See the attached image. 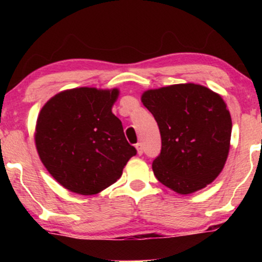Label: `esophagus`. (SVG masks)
Wrapping results in <instances>:
<instances>
[{"label":"esophagus","instance_id":"obj_1","mask_svg":"<svg viewBox=\"0 0 262 262\" xmlns=\"http://www.w3.org/2000/svg\"><path fill=\"white\" fill-rule=\"evenodd\" d=\"M135 148H137V150H138V154L143 155V144L137 143L135 144Z\"/></svg>","mask_w":262,"mask_h":262}]
</instances>
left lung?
I'll list each match as a JSON object with an SVG mask.
<instances>
[{"label": "left lung", "instance_id": "left-lung-1", "mask_svg": "<svg viewBox=\"0 0 262 262\" xmlns=\"http://www.w3.org/2000/svg\"><path fill=\"white\" fill-rule=\"evenodd\" d=\"M161 135L152 171L162 185L188 194L214 181L229 152L231 118L221 96L207 87L180 83L141 96Z\"/></svg>", "mask_w": 262, "mask_h": 262}]
</instances>
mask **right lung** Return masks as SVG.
Returning a JSON list of instances; mask_svg holds the SVG:
<instances>
[{
	"label": "right lung",
	"mask_w": 262,
	"mask_h": 262,
	"mask_svg": "<svg viewBox=\"0 0 262 262\" xmlns=\"http://www.w3.org/2000/svg\"><path fill=\"white\" fill-rule=\"evenodd\" d=\"M118 90L90 87L54 96L39 113L35 144L50 175L69 191L96 194L122 176L137 149L112 113Z\"/></svg>",
	"instance_id": "obj_1"
}]
</instances>
